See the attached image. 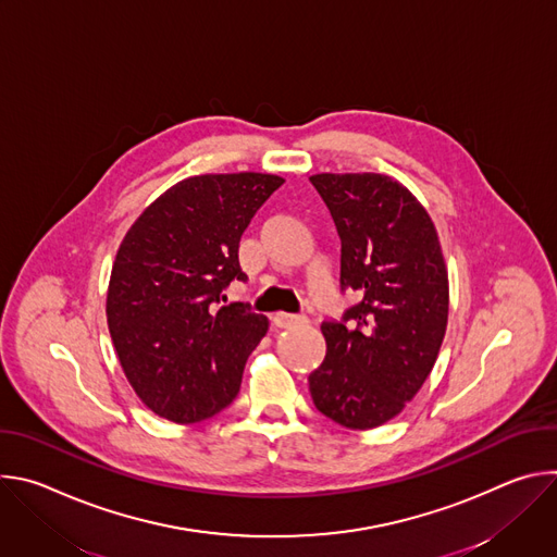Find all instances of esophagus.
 Segmentation results:
<instances>
[{"instance_id":"obj_1","label":"esophagus","mask_w":557,"mask_h":557,"mask_svg":"<svg viewBox=\"0 0 557 557\" xmlns=\"http://www.w3.org/2000/svg\"><path fill=\"white\" fill-rule=\"evenodd\" d=\"M273 324L277 329H295L306 324V317L304 314H286V312H275L273 314Z\"/></svg>"}]
</instances>
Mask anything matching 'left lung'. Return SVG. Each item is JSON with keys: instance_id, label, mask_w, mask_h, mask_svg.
<instances>
[{"instance_id": "left-lung-1", "label": "left lung", "mask_w": 557, "mask_h": 557, "mask_svg": "<svg viewBox=\"0 0 557 557\" xmlns=\"http://www.w3.org/2000/svg\"><path fill=\"white\" fill-rule=\"evenodd\" d=\"M342 240V290L359 304L324 322L326 359L308 376L314 408L372 430L414 399L447 329L449 282L436 226L408 187L383 174H314Z\"/></svg>"}]
</instances>
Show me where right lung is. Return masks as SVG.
<instances>
[{
  "instance_id": "1",
  "label": "right lung",
  "mask_w": 557,
  "mask_h": 557,
  "mask_svg": "<svg viewBox=\"0 0 557 557\" xmlns=\"http://www.w3.org/2000/svg\"><path fill=\"white\" fill-rule=\"evenodd\" d=\"M282 183L258 172L191 176L125 233L108 286V329L129 385L153 414L198 423L240 392L269 320L245 304H218L233 280H247L240 237Z\"/></svg>"
}]
</instances>
